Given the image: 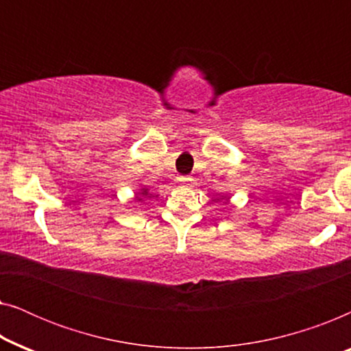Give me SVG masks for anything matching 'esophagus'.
I'll use <instances>...</instances> for the list:
<instances>
[{
	"mask_svg": "<svg viewBox=\"0 0 351 351\" xmlns=\"http://www.w3.org/2000/svg\"><path fill=\"white\" fill-rule=\"evenodd\" d=\"M177 182H179L180 185H190L191 184V177L180 176V177H177Z\"/></svg>",
	"mask_w": 351,
	"mask_h": 351,
	"instance_id": "34e87169",
	"label": "esophagus"
}]
</instances>
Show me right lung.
<instances>
[{
    "mask_svg": "<svg viewBox=\"0 0 351 351\" xmlns=\"http://www.w3.org/2000/svg\"><path fill=\"white\" fill-rule=\"evenodd\" d=\"M142 196H141V198H138V201H142L143 198H145V196H147V190H143V193H141Z\"/></svg>",
    "mask_w": 351,
    "mask_h": 351,
    "instance_id": "add662e5",
    "label": "right lung"
}]
</instances>
